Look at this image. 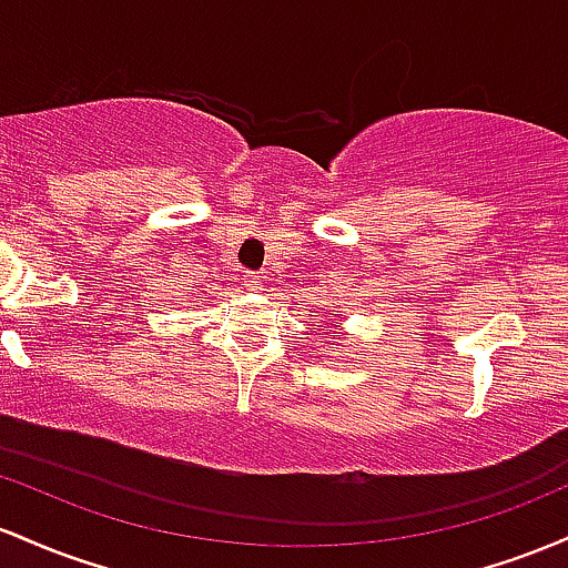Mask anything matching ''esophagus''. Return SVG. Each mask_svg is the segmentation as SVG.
I'll return each mask as SVG.
<instances>
[{
	"instance_id": "34e87169",
	"label": "esophagus",
	"mask_w": 568,
	"mask_h": 568,
	"mask_svg": "<svg viewBox=\"0 0 568 568\" xmlns=\"http://www.w3.org/2000/svg\"><path fill=\"white\" fill-rule=\"evenodd\" d=\"M263 278L265 276H250V278H246V286H250V292L263 290Z\"/></svg>"
}]
</instances>
